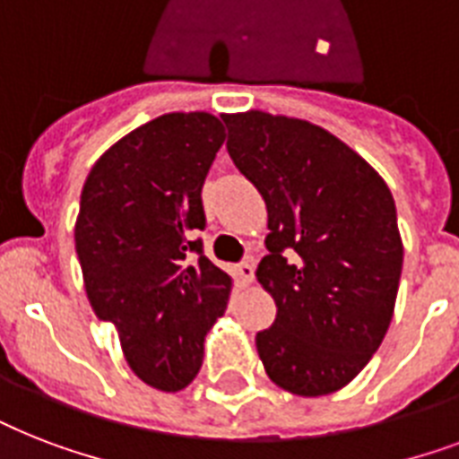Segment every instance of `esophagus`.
I'll use <instances>...</instances> for the list:
<instances>
[{"label":"esophagus","instance_id":"obj_1","mask_svg":"<svg viewBox=\"0 0 459 459\" xmlns=\"http://www.w3.org/2000/svg\"><path fill=\"white\" fill-rule=\"evenodd\" d=\"M236 276L243 286L252 283V279H255V266H252V262H240V264L236 266Z\"/></svg>","mask_w":459,"mask_h":459}]
</instances>
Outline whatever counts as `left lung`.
I'll use <instances>...</instances> for the list:
<instances>
[{
	"label": "left lung",
	"mask_w": 459,
	"mask_h": 459,
	"mask_svg": "<svg viewBox=\"0 0 459 459\" xmlns=\"http://www.w3.org/2000/svg\"><path fill=\"white\" fill-rule=\"evenodd\" d=\"M233 164L269 212L257 281L276 319L257 333L266 374L316 398L367 367L393 319L403 272L395 202L345 143L300 118L223 117Z\"/></svg>",
	"instance_id": "8db88e82"
}]
</instances>
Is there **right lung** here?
Masks as SVG:
<instances>
[{
    "label": "right lung",
    "mask_w": 459,
    "mask_h": 459,
    "mask_svg": "<svg viewBox=\"0 0 459 459\" xmlns=\"http://www.w3.org/2000/svg\"><path fill=\"white\" fill-rule=\"evenodd\" d=\"M223 140L212 114H164L107 150L82 186L75 252L90 305L117 326L135 377L166 393L197 377L229 305L230 276L195 238Z\"/></svg>",
    "instance_id": "1"
}]
</instances>
